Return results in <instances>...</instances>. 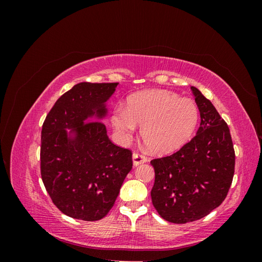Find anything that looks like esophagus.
I'll use <instances>...</instances> for the list:
<instances>
[{"label": "esophagus", "instance_id": "34e87169", "mask_svg": "<svg viewBox=\"0 0 262 262\" xmlns=\"http://www.w3.org/2000/svg\"><path fill=\"white\" fill-rule=\"evenodd\" d=\"M132 162H133V166H139L141 164H144L147 162V158L139 153H134L132 155Z\"/></svg>", "mask_w": 262, "mask_h": 262}]
</instances>
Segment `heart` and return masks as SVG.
<instances>
[{
  "instance_id": "obj_1",
  "label": "heart",
  "mask_w": 262,
  "mask_h": 262,
  "mask_svg": "<svg viewBox=\"0 0 262 262\" xmlns=\"http://www.w3.org/2000/svg\"><path fill=\"white\" fill-rule=\"evenodd\" d=\"M199 120L195 102L164 90H147L131 95L125 107H118L112 123L118 136L128 140L142 125L141 137L156 153H170L192 137Z\"/></svg>"
}]
</instances>
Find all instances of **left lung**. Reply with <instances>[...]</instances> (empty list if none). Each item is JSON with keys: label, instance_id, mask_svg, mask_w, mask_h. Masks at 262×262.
<instances>
[{"label": "left lung", "instance_id": "left-lung-1", "mask_svg": "<svg viewBox=\"0 0 262 262\" xmlns=\"http://www.w3.org/2000/svg\"><path fill=\"white\" fill-rule=\"evenodd\" d=\"M191 91L201 118L195 137L172 155L150 161L155 170L153 205L175 224L200 220L217 208L227 195L235 168L228 125L196 87Z\"/></svg>", "mask_w": 262, "mask_h": 262}]
</instances>
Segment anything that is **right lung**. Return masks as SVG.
Returning a JSON list of instances; mask_svg holds the SVG:
<instances>
[{
  "label": "right lung",
  "instance_id": "1",
  "mask_svg": "<svg viewBox=\"0 0 262 262\" xmlns=\"http://www.w3.org/2000/svg\"><path fill=\"white\" fill-rule=\"evenodd\" d=\"M118 84L74 85L55 101L42 125L43 185L55 207L73 219L106 216L132 169V153L115 145L102 123Z\"/></svg>",
  "mask_w": 262,
  "mask_h": 262
}]
</instances>
